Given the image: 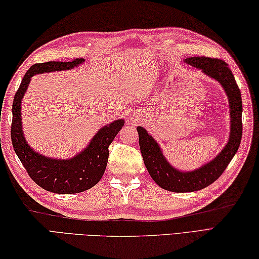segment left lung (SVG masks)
<instances>
[{"label":"left lung","instance_id":"8db88e82","mask_svg":"<svg viewBox=\"0 0 259 259\" xmlns=\"http://www.w3.org/2000/svg\"><path fill=\"white\" fill-rule=\"evenodd\" d=\"M185 61L200 69L203 73L221 82L229 99L230 137L229 141L219 155L205 166L195 171L183 172L170 166L155 139L147 131L138 126L139 145L145 166L151 178L161 188L174 192H190L200 190L216 181L227 168L237 152L243 135V102L240 90L227 63L221 59L192 57Z\"/></svg>","mask_w":259,"mask_h":259}]
</instances>
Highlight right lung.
I'll list each match as a JSON object with an SVG mask.
<instances>
[{
	"label": "right lung",
	"instance_id": "obj_1",
	"mask_svg": "<svg viewBox=\"0 0 259 259\" xmlns=\"http://www.w3.org/2000/svg\"><path fill=\"white\" fill-rule=\"evenodd\" d=\"M83 61L82 59H74L71 62L50 61L33 64L26 71L13 100L11 139L14 151L31 179L41 188L56 194H76L92 188L100 181L108 163L109 146L123 126L124 121L120 119L103 126L78 156L69 160H58L38 155L26 144L22 131L21 101L34 74L70 70Z\"/></svg>",
	"mask_w": 259,
	"mask_h": 259
}]
</instances>
